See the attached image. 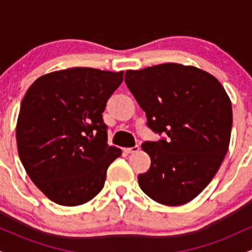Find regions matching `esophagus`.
<instances>
[{"mask_svg":"<svg viewBox=\"0 0 252 252\" xmlns=\"http://www.w3.org/2000/svg\"><path fill=\"white\" fill-rule=\"evenodd\" d=\"M140 150V146H135L131 147V148H124V153L126 154H132V153H137Z\"/></svg>","mask_w":252,"mask_h":252,"instance_id":"esophagus-1","label":"esophagus"}]
</instances>
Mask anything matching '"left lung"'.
Masks as SVG:
<instances>
[{
    "instance_id": "obj_1",
    "label": "left lung",
    "mask_w": 252,
    "mask_h": 252,
    "mask_svg": "<svg viewBox=\"0 0 252 252\" xmlns=\"http://www.w3.org/2000/svg\"><path fill=\"white\" fill-rule=\"evenodd\" d=\"M124 80L146 112L147 126L167 135L142 144L152 163L138 175L141 189L166 206L193 200L227 153L232 106L226 91L209 72L174 63L128 70Z\"/></svg>"
}]
</instances>
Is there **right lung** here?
I'll return each instance as SVG.
<instances>
[{"label": "right lung", "instance_id": "1", "mask_svg": "<svg viewBox=\"0 0 252 252\" xmlns=\"http://www.w3.org/2000/svg\"><path fill=\"white\" fill-rule=\"evenodd\" d=\"M123 71L72 67L45 74L26 92L16 124L20 160L56 204L78 206L104 187L122 150L108 144L102 114Z\"/></svg>", "mask_w": 252, "mask_h": 252}]
</instances>
